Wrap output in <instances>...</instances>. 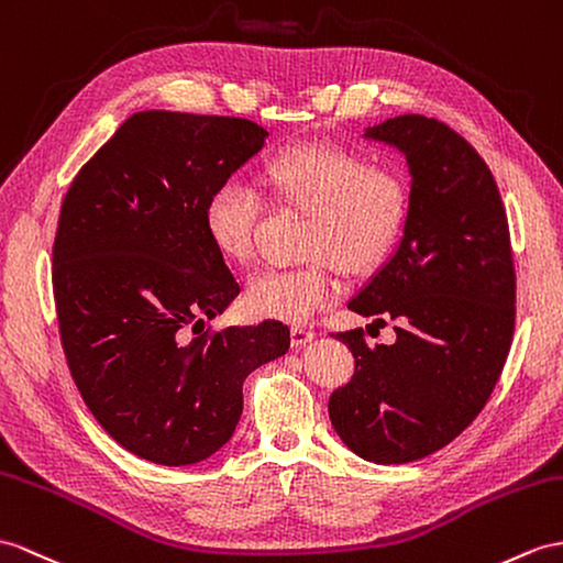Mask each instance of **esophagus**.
Here are the masks:
<instances>
[{"label": "esophagus", "mask_w": 563, "mask_h": 563, "mask_svg": "<svg viewBox=\"0 0 563 563\" xmlns=\"http://www.w3.org/2000/svg\"><path fill=\"white\" fill-rule=\"evenodd\" d=\"M312 339H314L312 329H306V327H294V329H291V344H294L296 349L310 344Z\"/></svg>", "instance_id": "34e87169"}]
</instances>
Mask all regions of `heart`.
I'll use <instances>...</instances> for the list:
<instances>
[{
	"mask_svg": "<svg viewBox=\"0 0 563 563\" xmlns=\"http://www.w3.org/2000/svg\"><path fill=\"white\" fill-rule=\"evenodd\" d=\"M269 196L308 214L300 255L308 265L267 269L249 286L257 318L308 324L339 294L332 263L346 272L375 267L399 239L408 214V186L399 172L377 167L353 147L303 143L274 155L263 167ZM260 198L241 181L219 184L205 202V231L234 263L255 251Z\"/></svg>",
	"mask_w": 563,
	"mask_h": 563,
	"instance_id": "1",
	"label": "heart"
}]
</instances>
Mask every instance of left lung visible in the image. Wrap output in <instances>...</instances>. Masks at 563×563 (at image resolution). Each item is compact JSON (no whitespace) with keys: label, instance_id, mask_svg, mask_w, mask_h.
<instances>
[{"label":"left lung","instance_id":"left-lung-1","mask_svg":"<svg viewBox=\"0 0 563 563\" xmlns=\"http://www.w3.org/2000/svg\"><path fill=\"white\" fill-rule=\"evenodd\" d=\"M363 135L401 150L413 176L399 245L349 300L373 324L394 320L396 341L336 334L355 373L329 418L353 454L391 465L440 451L487 404L514 339L516 272L497 181L468 141L420 114Z\"/></svg>","mask_w":563,"mask_h":563}]
</instances>
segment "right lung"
<instances>
[{"label": "right lung", "instance_id": "obj_1", "mask_svg": "<svg viewBox=\"0 0 563 563\" xmlns=\"http://www.w3.org/2000/svg\"><path fill=\"white\" fill-rule=\"evenodd\" d=\"M265 139L239 117L139 112L62 202L52 289L66 363L95 420L145 461L212 456L236 430L245 377L289 351L277 320L202 332L241 291L205 202Z\"/></svg>", "mask_w": 563, "mask_h": 563}]
</instances>
